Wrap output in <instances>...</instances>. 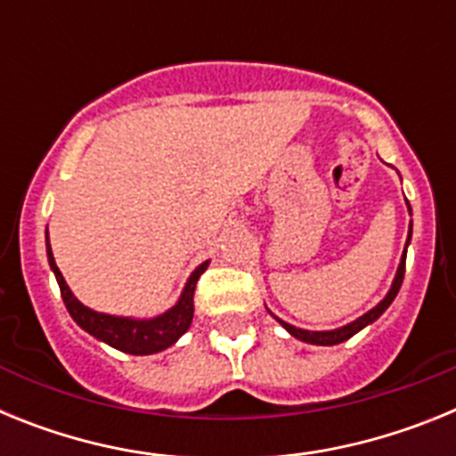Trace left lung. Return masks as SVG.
Wrapping results in <instances>:
<instances>
[{
    "label": "left lung",
    "instance_id": "1",
    "mask_svg": "<svg viewBox=\"0 0 456 456\" xmlns=\"http://www.w3.org/2000/svg\"><path fill=\"white\" fill-rule=\"evenodd\" d=\"M409 240H411V231H409V237H406V247H409ZM404 269H406V248H404V253H402L400 267H397V273H395V281H393V285H390L388 294H386L384 299L379 301V304L374 305L372 310H368L365 315H361L358 320L349 322V324L340 326V329H333V331H305V329H297V326L288 324V322H283V320H278V317H276V320L283 324V329L289 333V336H294L297 340H301V342H310V345H322V347H329V345H340V342L349 340V338L356 336L361 329H365V326L372 324L374 320H379V317L384 315L386 308L393 304L395 297H397V292H400L402 281H404Z\"/></svg>",
    "mask_w": 456,
    "mask_h": 456
}]
</instances>
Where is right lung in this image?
I'll use <instances>...</instances> for the list:
<instances>
[{"label": "right lung", "instance_id": "right-lung-1", "mask_svg": "<svg viewBox=\"0 0 456 456\" xmlns=\"http://www.w3.org/2000/svg\"><path fill=\"white\" fill-rule=\"evenodd\" d=\"M47 240V260L50 267L56 276V283L61 289L63 304H66L68 313L84 331L91 333L93 338L107 342L109 347L118 349L125 354H134V356H148V354L164 352L171 347L173 342H178V338L187 331L193 320V289L199 283L200 273L208 269L209 263L199 265L189 276L187 285H184L183 294H180L178 304L168 308L162 315L151 317V320H134V317H116V315H104V313H95V310L86 308L82 301L70 292L68 283L63 281V273L59 272L54 263L50 248V237L45 232Z\"/></svg>", "mask_w": 456, "mask_h": 456}]
</instances>
